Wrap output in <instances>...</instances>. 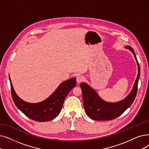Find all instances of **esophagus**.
I'll return each instance as SVG.
<instances>
[{
    "label": "esophagus",
    "mask_w": 149,
    "mask_h": 149,
    "mask_svg": "<svg viewBox=\"0 0 149 149\" xmlns=\"http://www.w3.org/2000/svg\"><path fill=\"white\" fill-rule=\"evenodd\" d=\"M85 77H84L83 75H79L77 77V82L80 83L82 82L83 81L85 80Z\"/></svg>",
    "instance_id": "obj_1"
}]
</instances>
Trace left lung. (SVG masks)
<instances>
[{
    "label": "left lung",
    "mask_w": 149,
    "mask_h": 149,
    "mask_svg": "<svg viewBox=\"0 0 149 149\" xmlns=\"http://www.w3.org/2000/svg\"><path fill=\"white\" fill-rule=\"evenodd\" d=\"M126 47L130 49L134 55L138 66V74L132 91L125 99L116 103L107 102L103 101L86 83H81L80 85L82 91L84 108L91 119L95 120H109L118 118L131 106L136 97L140 77V66L133 48L130 46Z\"/></svg>",
    "instance_id": "obj_1"
}]
</instances>
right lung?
I'll use <instances>...</instances> for the list:
<instances>
[{
  "mask_svg": "<svg viewBox=\"0 0 149 149\" xmlns=\"http://www.w3.org/2000/svg\"><path fill=\"white\" fill-rule=\"evenodd\" d=\"M9 79L11 96L15 104L28 118L38 122H47L55 118L61 111L67 95L76 85L75 78L69 79L63 82L47 99L41 102L30 103L19 97Z\"/></svg>",
  "mask_w": 149,
  "mask_h": 149,
  "instance_id": "add662e5",
  "label": "right lung"
}]
</instances>
